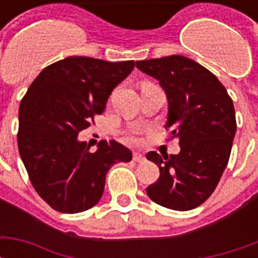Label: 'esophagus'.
Segmentation results:
<instances>
[{
    "instance_id": "obj_1",
    "label": "esophagus",
    "mask_w": 258,
    "mask_h": 258,
    "mask_svg": "<svg viewBox=\"0 0 258 258\" xmlns=\"http://www.w3.org/2000/svg\"><path fill=\"white\" fill-rule=\"evenodd\" d=\"M133 160H134L135 163H144L146 159L145 156H144V155H141V153H134V155H133Z\"/></svg>"
}]
</instances>
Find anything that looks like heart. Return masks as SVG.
Listing matches in <instances>:
<instances>
[{
  "label": "heart",
  "instance_id": "1",
  "mask_svg": "<svg viewBox=\"0 0 258 258\" xmlns=\"http://www.w3.org/2000/svg\"><path fill=\"white\" fill-rule=\"evenodd\" d=\"M133 140H137V138H135V137H134V138H133Z\"/></svg>",
  "mask_w": 258,
  "mask_h": 258
}]
</instances>
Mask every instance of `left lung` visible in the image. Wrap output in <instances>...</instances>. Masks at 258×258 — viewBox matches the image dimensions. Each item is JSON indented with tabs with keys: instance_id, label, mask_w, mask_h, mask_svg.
I'll use <instances>...</instances> for the list:
<instances>
[{
	"instance_id": "1",
	"label": "left lung",
	"mask_w": 258,
	"mask_h": 258,
	"mask_svg": "<svg viewBox=\"0 0 258 258\" xmlns=\"http://www.w3.org/2000/svg\"><path fill=\"white\" fill-rule=\"evenodd\" d=\"M137 68L166 92V128L181 148L178 155H146L160 170L146 194L163 207L192 210L210 198L227 167L236 133L232 99L214 74L181 55L140 60Z\"/></svg>"
}]
</instances>
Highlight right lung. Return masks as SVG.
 I'll list each match as a JSON object with an SVG mask.
<instances>
[{"mask_svg":"<svg viewBox=\"0 0 258 258\" xmlns=\"http://www.w3.org/2000/svg\"><path fill=\"white\" fill-rule=\"evenodd\" d=\"M134 69V60L106 62L69 56L37 76L20 102L18 146L31 185L60 213H81L101 200L109 168L133 153L116 141L96 152L77 140L109 95Z\"/></svg>","mask_w":258,"mask_h":258,"instance_id":"right-lung-1","label":"right lung"}]
</instances>
